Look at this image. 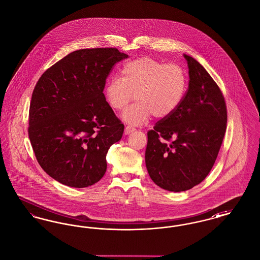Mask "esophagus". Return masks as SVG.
Wrapping results in <instances>:
<instances>
[{"mask_svg":"<svg viewBox=\"0 0 260 260\" xmlns=\"http://www.w3.org/2000/svg\"><path fill=\"white\" fill-rule=\"evenodd\" d=\"M136 131V128L134 127V126H132V125H126L125 127H124V134L125 135H129L131 133H133V132H135Z\"/></svg>","mask_w":260,"mask_h":260,"instance_id":"34e87169","label":"esophagus"}]
</instances>
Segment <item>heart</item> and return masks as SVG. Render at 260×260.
<instances>
[{
  "label": "heart",
  "instance_id": "heart-1",
  "mask_svg": "<svg viewBox=\"0 0 260 260\" xmlns=\"http://www.w3.org/2000/svg\"><path fill=\"white\" fill-rule=\"evenodd\" d=\"M186 84L185 72L180 66L141 57L126 62L122 77L109 80L105 95L116 111H124L136 96L137 101L124 113V118L133 124H140L151 115L162 119L173 114L183 99Z\"/></svg>",
  "mask_w": 260,
  "mask_h": 260
}]
</instances>
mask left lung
Listing matches in <instances>:
<instances>
[{
	"label": "left lung",
	"instance_id": "obj_1",
	"mask_svg": "<svg viewBox=\"0 0 260 260\" xmlns=\"http://www.w3.org/2000/svg\"><path fill=\"white\" fill-rule=\"evenodd\" d=\"M189 87L173 114L147 134L145 162L151 179L172 192L200 184L217 158L227 125L222 91L207 70L184 54Z\"/></svg>",
	"mask_w": 260,
	"mask_h": 260
}]
</instances>
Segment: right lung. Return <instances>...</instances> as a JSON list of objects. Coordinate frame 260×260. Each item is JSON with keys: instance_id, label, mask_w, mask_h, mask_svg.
I'll return each instance as SVG.
<instances>
[{"instance_id": "obj_1", "label": "right lung", "mask_w": 260, "mask_h": 260, "mask_svg": "<svg viewBox=\"0 0 260 260\" xmlns=\"http://www.w3.org/2000/svg\"><path fill=\"white\" fill-rule=\"evenodd\" d=\"M127 56L115 48L75 50L40 77L28 136L39 165L62 184L87 187L106 172L107 152L124 126L103 90L114 65Z\"/></svg>"}]
</instances>
